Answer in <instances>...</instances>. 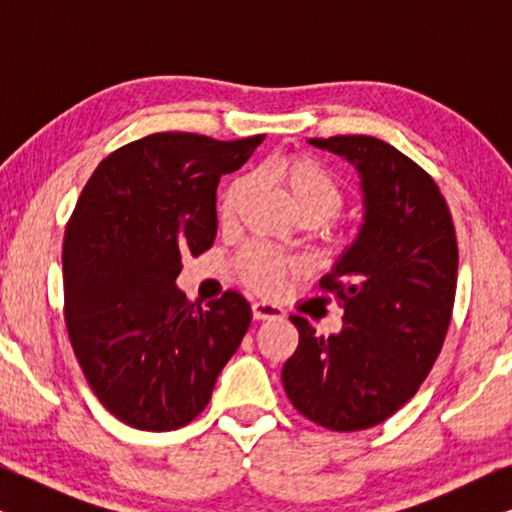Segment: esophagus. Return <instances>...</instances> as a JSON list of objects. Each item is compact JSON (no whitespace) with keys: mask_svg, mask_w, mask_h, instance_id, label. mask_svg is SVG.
I'll return each instance as SVG.
<instances>
[{"mask_svg":"<svg viewBox=\"0 0 512 512\" xmlns=\"http://www.w3.org/2000/svg\"><path fill=\"white\" fill-rule=\"evenodd\" d=\"M251 314H254L256 321H265V319H282L284 310L275 303H265V300H258V303L251 305Z\"/></svg>","mask_w":512,"mask_h":512,"instance_id":"1","label":"esophagus"}]
</instances>
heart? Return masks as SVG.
<instances>
[{
  "label": "heart",
  "instance_id": "1",
  "mask_svg": "<svg viewBox=\"0 0 512 512\" xmlns=\"http://www.w3.org/2000/svg\"><path fill=\"white\" fill-rule=\"evenodd\" d=\"M261 179L282 188L293 212L307 223H324L345 207L347 195L340 181L317 158L305 156V153H289V156L270 160L261 167ZM249 191L251 181L247 177H237L223 188L219 200L221 223L226 226L235 223ZM235 268L244 284L256 291L270 293L282 282L291 263L263 244H249L237 254Z\"/></svg>",
  "mask_w": 512,
  "mask_h": 512
}]
</instances>
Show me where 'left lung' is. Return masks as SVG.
<instances>
[{
    "label": "left lung",
    "instance_id": "1",
    "mask_svg": "<svg viewBox=\"0 0 512 512\" xmlns=\"http://www.w3.org/2000/svg\"><path fill=\"white\" fill-rule=\"evenodd\" d=\"M347 158L361 177L363 226L321 277L345 314L317 335L303 317L282 368L300 415L331 431H363L401 410L436 363L452 319L459 249L450 207L415 160L377 137L310 139Z\"/></svg>",
    "mask_w": 512,
    "mask_h": 512
}]
</instances>
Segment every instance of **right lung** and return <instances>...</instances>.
Here are the masks:
<instances>
[{
	"label": "right lung",
	"mask_w": 512,
	"mask_h": 512,
	"mask_svg": "<svg viewBox=\"0 0 512 512\" xmlns=\"http://www.w3.org/2000/svg\"><path fill=\"white\" fill-rule=\"evenodd\" d=\"M261 142L156 132L109 153L83 186L62 244L67 333L90 389L123 424L193 422L247 333L240 293L200 307L174 279L181 256L214 244L221 174Z\"/></svg>",
	"instance_id": "1"
}]
</instances>
